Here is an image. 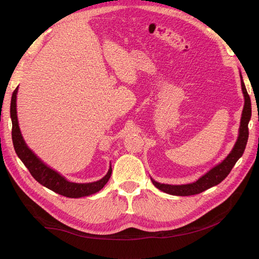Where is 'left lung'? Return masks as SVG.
<instances>
[{
  "label": "left lung",
  "instance_id": "obj_1",
  "mask_svg": "<svg viewBox=\"0 0 259 259\" xmlns=\"http://www.w3.org/2000/svg\"><path fill=\"white\" fill-rule=\"evenodd\" d=\"M241 77V86L242 92L244 95V108L242 111V117L239 128V137L237 139V143L234 145L231 152L228 154V156L218 165L208 170L205 175L200 177L197 182L192 184L187 185H165L160 184L155 182L151 178L152 184L160 189L161 191L171 194V195H179V197H186V195H193L198 194L203 191H205L208 188L214 187L218 184H221L223 180L229 175L234 164L241 158L243 152L245 150L247 138H248V122L252 116V106H250V98L247 94L245 84L243 82L242 75Z\"/></svg>",
  "mask_w": 259,
  "mask_h": 259
}]
</instances>
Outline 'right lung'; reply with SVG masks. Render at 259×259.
<instances>
[{
  "mask_svg": "<svg viewBox=\"0 0 259 259\" xmlns=\"http://www.w3.org/2000/svg\"><path fill=\"white\" fill-rule=\"evenodd\" d=\"M18 88L14 91L11 101V117H12V138L15 151H16L19 159L25 164L26 167L29 169L30 174L37 183L42 186L49 188L52 191L56 192L60 195H64L67 198H82L88 197L93 193H96L104 188L108 183L109 178L111 176L112 168L110 165L108 173L105 177L101 178L98 182L88 183V184H76L68 182V180L58 174L56 170L52 169L46 164H44L37 156L30 150L28 146L23 140L20 128L18 125L17 119V110H16V98H17Z\"/></svg>",
  "mask_w": 259,
  "mask_h": 259,
  "instance_id": "obj_1",
  "label": "right lung"
}]
</instances>
